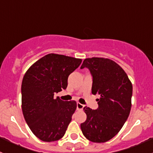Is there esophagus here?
<instances>
[{
  "label": "esophagus",
  "mask_w": 153,
  "mask_h": 153,
  "mask_svg": "<svg viewBox=\"0 0 153 153\" xmlns=\"http://www.w3.org/2000/svg\"><path fill=\"white\" fill-rule=\"evenodd\" d=\"M84 107V104H80V103H77V109H78V110H83Z\"/></svg>",
  "instance_id": "esophagus-1"
}]
</instances>
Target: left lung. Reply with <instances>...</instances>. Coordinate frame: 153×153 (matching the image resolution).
<instances>
[{
	"mask_svg": "<svg viewBox=\"0 0 153 153\" xmlns=\"http://www.w3.org/2000/svg\"><path fill=\"white\" fill-rule=\"evenodd\" d=\"M86 67L92 76V93L99 95L98 108H84L85 122L81 124L84 136L92 142L104 143L121 130L131 109L132 85L118 64L108 58H86L81 69Z\"/></svg>",
	"mask_w": 153,
	"mask_h": 153,
	"instance_id": "left-lung-1",
	"label": "left lung"
}]
</instances>
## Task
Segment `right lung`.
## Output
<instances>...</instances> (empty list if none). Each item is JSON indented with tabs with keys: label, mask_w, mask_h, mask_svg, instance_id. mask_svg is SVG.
Returning a JSON list of instances; mask_svg holds the SVG:
<instances>
[{
	"label": "right lung",
	"mask_w": 153,
	"mask_h": 153,
	"mask_svg": "<svg viewBox=\"0 0 153 153\" xmlns=\"http://www.w3.org/2000/svg\"><path fill=\"white\" fill-rule=\"evenodd\" d=\"M81 61L48 54L32 64L24 75L21 85L23 114L31 131L41 141H58L65 134L77 103L55 98L54 95L67 89L68 77Z\"/></svg>",
	"instance_id": "add662e5"
}]
</instances>
